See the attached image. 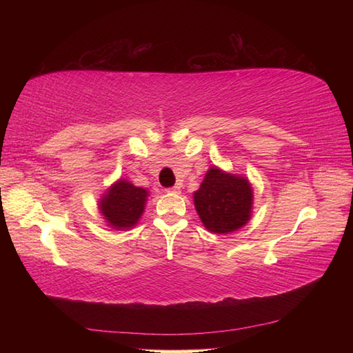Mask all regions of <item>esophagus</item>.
<instances>
[{"label":"esophagus","instance_id":"esophagus-1","mask_svg":"<svg viewBox=\"0 0 353 353\" xmlns=\"http://www.w3.org/2000/svg\"><path fill=\"white\" fill-rule=\"evenodd\" d=\"M181 191H182V185L181 183H177V185L172 186V188L167 190V192H171V194H181Z\"/></svg>","mask_w":353,"mask_h":353}]
</instances>
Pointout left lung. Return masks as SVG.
<instances>
[{
  "mask_svg": "<svg viewBox=\"0 0 353 353\" xmlns=\"http://www.w3.org/2000/svg\"><path fill=\"white\" fill-rule=\"evenodd\" d=\"M192 197L199 219L212 234H230L252 219L253 188L249 179L215 165L206 171Z\"/></svg>",
  "mask_w": 353,
  "mask_h": 353,
  "instance_id": "8db88e82",
  "label": "left lung"
}]
</instances>
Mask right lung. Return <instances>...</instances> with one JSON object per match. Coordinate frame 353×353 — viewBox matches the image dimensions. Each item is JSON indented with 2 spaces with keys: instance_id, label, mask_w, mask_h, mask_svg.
Segmentation results:
<instances>
[{
  "instance_id": "add662e5",
  "label": "right lung",
  "mask_w": 353,
  "mask_h": 353,
  "mask_svg": "<svg viewBox=\"0 0 353 353\" xmlns=\"http://www.w3.org/2000/svg\"><path fill=\"white\" fill-rule=\"evenodd\" d=\"M150 192L127 179H118L99 199V211L110 229L129 230L144 214Z\"/></svg>"
}]
</instances>
